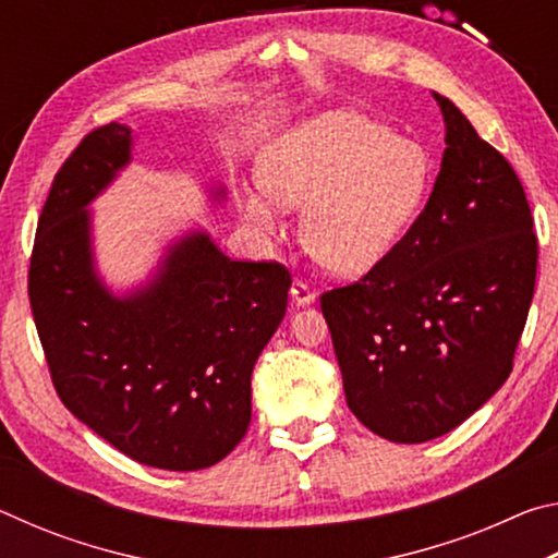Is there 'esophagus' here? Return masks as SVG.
Segmentation results:
<instances>
[{"mask_svg":"<svg viewBox=\"0 0 558 558\" xmlns=\"http://www.w3.org/2000/svg\"><path fill=\"white\" fill-rule=\"evenodd\" d=\"M290 295H292V300L298 302V305H310V302H315V290L310 288L305 280H300V278L292 280Z\"/></svg>","mask_w":558,"mask_h":558,"instance_id":"obj_1","label":"esophagus"}]
</instances>
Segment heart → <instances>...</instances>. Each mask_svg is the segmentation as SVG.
Segmentation results:
<instances>
[{"instance_id":"heart-1","label":"heart","mask_w":558,"mask_h":558,"mask_svg":"<svg viewBox=\"0 0 558 558\" xmlns=\"http://www.w3.org/2000/svg\"><path fill=\"white\" fill-rule=\"evenodd\" d=\"M430 155L384 122L339 110L292 130L260 165L266 192L245 196V216L276 226V198L305 206L300 239L319 266L362 272L376 266L418 214L430 186Z\"/></svg>"}]
</instances>
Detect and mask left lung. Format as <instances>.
Listing matches in <instances>:
<instances>
[{
  "mask_svg": "<svg viewBox=\"0 0 558 558\" xmlns=\"http://www.w3.org/2000/svg\"><path fill=\"white\" fill-rule=\"evenodd\" d=\"M433 96L446 153L426 209L366 276L319 298L349 411L393 442L446 436L507 381L539 258L512 165Z\"/></svg>",
  "mask_w": 558,
  "mask_h": 558,
  "instance_id": "8db88e82",
  "label": "left lung"
}]
</instances>
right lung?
I'll return each mask as SVG.
<instances>
[{
  "mask_svg": "<svg viewBox=\"0 0 558 558\" xmlns=\"http://www.w3.org/2000/svg\"><path fill=\"white\" fill-rule=\"evenodd\" d=\"M130 128L88 132L53 177L29 302L56 393L112 448L149 468L202 470L251 423V374L286 317L290 270L231 260L206 233L169 248L135 295L102 288L83 206L130 162Z\"/></svg>",
  "mask_w": 558,
  "mask_h": 558,
  "instance_id": "right-lung-1",
  "label": "right lung"
}]
</instances>
